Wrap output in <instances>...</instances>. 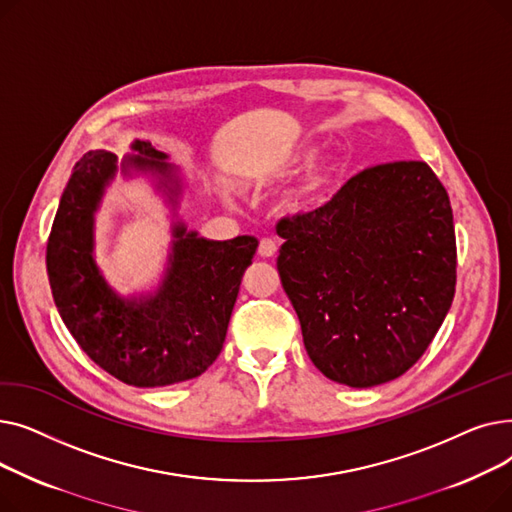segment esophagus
<instances>
[{
  "instance_id": "obj_1",
  "label": "esophagus",
  "mask_w": 512,
  "mask_h": 512,
  "mask_svg": "<svg viewBox=\"0 0 512 512\" xmlns=\"http://www.w3.org/2000/svg\"><path fill=\"white\" fill-rule=\"evenodd\" d=\"M276 251H278L276 240H272V238H263V240L259 242V255H261V257L270 259V257H274V255H276Z\"/></svg>"
}]
</instances>
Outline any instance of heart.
Returning <instances> with one entry per match:
<instances>
[{"instance_id": "b5f03b06", "label": "heart", "mask_w": 512, "mask_h": 512, "mask_svg": "<svg viewBox=\"0 0 512 512\" xmlns=\"http://www.w3.org/2000/svg\"><path fill=\"white\" fill-rule=\"evenodd\" d=\"M313 155H315V149H313V147H294V149H288V151H284V153L278 157L276 172H292V170H299V168H303V166L309 164V161L313 159ZM334 172H336V168H334L332 164H324V166L315 168V170L309 174L307 182L303 184L299 195L292 199L290 205H292L294 209H303V207H307L309 203H315V201L321 197V193H324L326 188L330 186V182H332V178H334Z\"/></svg>"}]
</instances>
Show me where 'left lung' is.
<instances>
[{
    "instance_id": "8db88e82",
    "label": "left lung",
    "mask_w": 512,
    "mask_h": 512,
    "mask_svg": "<svg viewBox=\"0 0 512 512\" xmlns=\"http://www.w3.org/2000/svg\"><path fill=\"white\" fill-rule=\"evenodd\" d=\"M276 232L282 286L326 378L371 388L419 361L456 286L452 207L425 161L367 168Z\"/></svg>"
}]
</instances>
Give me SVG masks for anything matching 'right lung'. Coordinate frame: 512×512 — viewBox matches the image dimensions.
I'll return each mask as SVG.
<instances>
[{"label": "right lung", "mask_w": 512, "mask_h": 512, "mask_svg": "<svg viewBox=\"0 0 512 512\" xmlns=\"http://www.w3.org/2000/svg\"><path fill=\"white\" fill-rule=\"evenodd\" d=\"M166 153L134 141L122 161L159 176L176 203L180 182ZM110 151H89L74 166L47 240V276L60 317L78 346L116 380L159 388L193 380L218 359L255 236L207 240L174 224L170 265L155 294L122 299L93 259L95 211L118 170Z\"/></svg>", "instance_id": "add662e5"}]
</instances>
